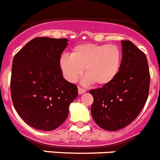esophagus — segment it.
I'll return each instance as SVG.
<instances>
[{
  "label": "esophagus",
  "instance_id": "1",
  "mask_svg": "<svg viewBox=\"0 0 160 160\" xmlns=\"http://www.w3.org/2000/svg\"><path fill=\"white\" fill-rule=\"evenodd\" d=\"M78 94H82V93H84L86 92V90H84L82 88L78 87Z\"/></svg>",
  "mask_w": 160,
  "mask_h": 160
}]
</instances>
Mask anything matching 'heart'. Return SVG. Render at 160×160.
Here are the masks:
<instances>
[{
  "instance_id": "obj_1",
  "label": "heart",
  "mask_w": 160,
  "mask_h": 160,
  "mask_svg": "<svg viewBox=\"0 0 160 160\" xmlns=\"http://www.w3.org/2000/svg\"><path fill=\"white\" fill-rule=\"evenodd\" d=\"M121 58V49L117 45L84 43L74 47L70 55H62L58 64L70 82H75L85 69V82L105 86L117 77Z\"/></svg>"
}]
</instances>
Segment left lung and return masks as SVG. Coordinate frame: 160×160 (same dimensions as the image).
<instances>
[{"mask_svg": "<svg viewBox=\"0 0 160 160\" xmlns=\"http://www.w3.org/2000/svg\"><path fill=\"white\" fill-rule=\"evenodd\" d=\"M122 60L109 84L90 90L93 97L94 122L107 131H117L132 122L148 97L150 74L147 57L131 41H121Z\"/></svg>", "mask_w": 160, "mask_h": 160, "instance_id": "obj_1", "label": "left lung"}]
</instances>
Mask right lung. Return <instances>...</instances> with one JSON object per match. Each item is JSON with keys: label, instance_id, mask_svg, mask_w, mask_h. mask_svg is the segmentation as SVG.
Instances as JSON below:
<instances>
[{"label": "right lung", "instance_id": "obj_1", "mask_svg": "<svg viewBox=\"0 0 160 160\" xmlns=\"http://www.w3.org/2000/svg\"><path fill=\"white\" fill-rule=\"evenodd\" d=\"M67 39H32L12 60L11 96L14 108L32 128L52 131L68 117L78 88L65 80L59 58Z\"/></svg>", "mask_w": 160, "mask_h": 160}]
</instances>
